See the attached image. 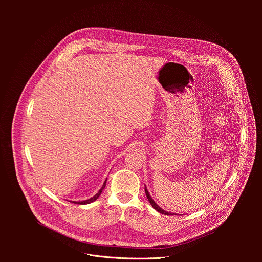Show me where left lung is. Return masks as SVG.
Returning <instances> with one entry per match:
<instances>
[{
  "label": "left lung",
  "instance_id": "obj_1",
  "mask_svg": "<svg viewBox=\"0 0 262 262\" xmlns=\"http://www.w3.org/2000/svg\"><path fill=\"white\" fill-rule=\"evenodd\" d=\"M145 193H146V196H147V199H148V201L150 202V204L152 205V207L156 209V210H158L159 212H161V213H163V214H166V215H172V214H174V213H172V212H168V211H166V210H164V209H162L155 201H154V199L151 198V196L149 195V193H148V191H147V189H146V185H145Z\"/></svg>",
  "mask_w": 262,
  "mask_h": 262
}]
</instances>
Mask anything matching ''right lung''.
<instances>
[{"mask_svg": "<svg viewBox=\"0 0 262 262\" xmlns=\"http://www.w3.org/2000/svg\"><path fill=\"white\" fill-rule=\"evenodd\" d=\"M105 182H106V180L103 182V184H102V186H101V189L98 191V193H96V194H95L93 197H91L90 199H87V200H84V201H79V202H73V203H78V204H89V203L95 201V200L100 196V194L102 193V191H103V189H104V186H105Z\"/></svg>", "mask_w": 262, "mask_h": 262, "instance_id": "obj_1", "label": "right lung"}]
</instances>
